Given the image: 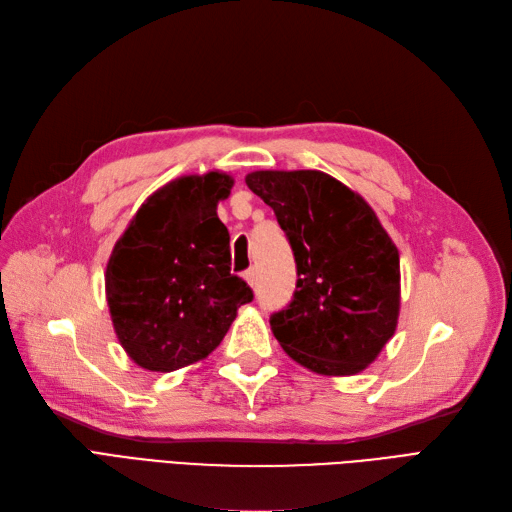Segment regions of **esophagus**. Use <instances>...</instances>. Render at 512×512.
I'll return each instance as SVG.
<instances>
[{
	"label": "esophagus",
	"mask_w": 512,
	"mask_h": 512,
	"mask_svg": "<svg viewBox=\"0 0 512 512\" xmlns=\"http://www.w3.org/2000/svg\"><path fill=\"white\" fill-rule=\"evenodd\" d=\"M244 280H246V283H249L251 287H255V285H257V270H255V268L246 270V272H244Z\"/></svg>",
	"instance_id": "obj_1"
}]
</instances>
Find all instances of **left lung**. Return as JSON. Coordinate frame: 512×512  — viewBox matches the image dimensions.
<instances>
[{
	"label": "left lung",
	"mask_w": 512,
	"mask_h": 512,
	"mask_svg": "<svg viewBox=\"0 0 512 512\" xmlns=\"http://www.w3.org/2000/svg\"><path fill=\"white\" fill-rule=\"evenodd\" d=\"M246 185L287 234L293 300L270 317L300 366L325 376L366 370L395 334L400 253L364 197L319 170H259Z\"/></svg>",
	"instance_id": "obj_1"
}]
</instances>
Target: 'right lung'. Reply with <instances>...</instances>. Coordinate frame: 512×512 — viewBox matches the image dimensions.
<instances>
[{"mask_svg": "<svg viewBox=\"0 0 512 512\" xmlns=\"http://www.w3.org/2000/svg\"><path fill=\"white\" fill-rule=\"evenodd\" d=\"M234 187L223 172L180 176L129 221L106 266V300L125 353L144 370L172 372L208 357L251 287L232 272L217 206Z\"/></svg>", "mask_w": 512, "mask_h": 512, "instance_id": "obj_1", "label": "right lung"}]
</instances>
